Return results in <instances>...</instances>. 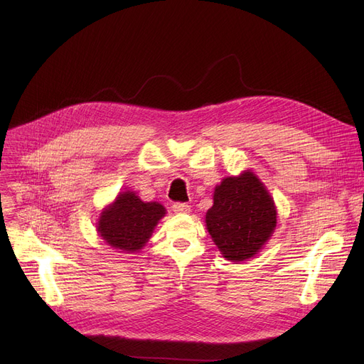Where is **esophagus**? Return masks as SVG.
I'll use <instances>...</instances> for the list:
<instances>
[{
	"mask_svg": "<svg viewBox=\"0 0 364 364\" xmlns=\"http://www.w3.org/2000/svg\"><path fill=\"white\" fill-rule=\"evenodd\" d=\"M172 211L177 213V214H187L190 213V205L184 203V202H176L174 205H172Z\"/></svg>",
	"mask_w": 364,
	"mask_h": 364,
	"instance_id": "obj_1",
	"label": "esophagus"
}]
</instances>
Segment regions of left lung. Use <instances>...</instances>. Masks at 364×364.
Returning a JSON list of instances; mask_svg holds the SVG:
<instances>
[{"label": "left lung", "mask_w": 364, "mask_h": 364, "mask_svg": "<svg viewBox=\"0 0 364 364\" xmlns=\"http://www.w3.org/2000/svg\"><path fill=\"white\" fill-rule=\"evenodd\" d=\"M276 215L272 196L247 171L217 186L214 205L206 213V228L224 258L236 262L254 257L270 239Z\"/></svg>", "instance_id": "left-lung-1"}]
</instances>
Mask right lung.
<instances>
[{
    "mask_svg": "<svg viewBox=\"0 0 364 364\" xmlns=\"http://www.w3.org/2000/svg\"><path fill=\"white\" fill-rule=\"evenodd\" d=\"M165 215L158 202H143L132 192L121 193L100 217L99 233L114 250L136 252L151 236Z\"/></svg>",
    "mask_w": 364,
    "mask_h": 364,
    "instance_id": "1",
    "label": "right lung"
}]
</instances>
